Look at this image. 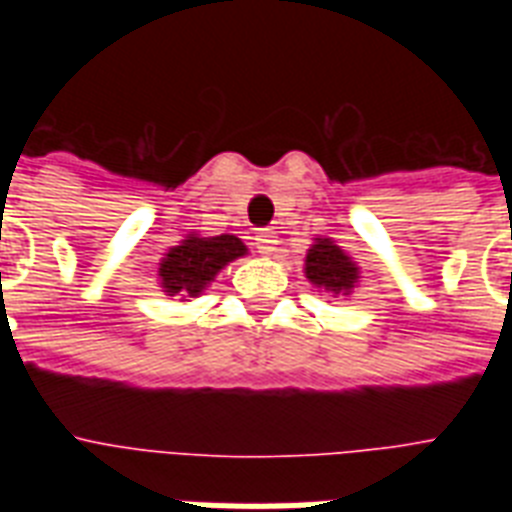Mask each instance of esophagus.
<instances>
[{
    "label": "esophagus",
    "mask_w": 512,
    "mask_h": 512,
    "mask_svg": "<svg viewBox=\"0 0 512 512\" xmlns=\"http://www.w3.org/2000/svg\"><path fill=\"white\" fill-rule=\"evenodd\" d=\"M276 244H279V241H276V233H273V231H260L255 236L257 252H260V255H265V257L276 252Z\"/></svg>",
    "instance_id": "1"
}]
</instances>
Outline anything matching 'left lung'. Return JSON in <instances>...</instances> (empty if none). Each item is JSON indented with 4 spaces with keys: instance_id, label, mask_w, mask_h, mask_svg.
I'll use <instances>...</instances> for the list:
<instances>
[{
    "instance_id": "1",
    "label": "left lung",
    "mask_w": 512,
    "mask_h": 512,
    "mask_svg": "<svg viewBox=\"0 0 512 512\" xmlns=\"http://www.w3.org/2000/svg\"><path fill=\"white\" fill-rule=\"evenodd\" d=\"M305 279L311 281L313 287L329 297H348L361 281L356 260L327 236L313 239L303 265Z\"/></svg>"
}]
</instances>
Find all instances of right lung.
Listing matches in <instances>:
<instances>
[{
  "label": "right lung",
  "instance_id": "add662e5",
  "mask_svg": "<svg viewBox=\"0 0 512 512\" xmlns=\"http://www.w3.org/2000/svg\"><path fill=\"white\" fill-rule=\"evenodd\" d=\"M244 255H249L247 244L233 233H185L183 241H177L159 260L156 284L162 287L164 295H177L185 303L191 297H199L225 265Z\"/></svg>",
  "mask_w": 512,
  "mask_h": 512
}]
</instances>
